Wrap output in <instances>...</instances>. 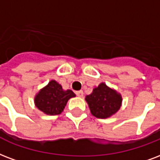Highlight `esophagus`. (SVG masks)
<instances>
[{"label":"esophagus","mask_w":160,"mask_h":160,"mask_svg":"<svg viewBox=\"0 0 160 160\" xmlns=\"http://www.w3.org/2000/svg\"><path fill=\"white\" fill-rule=\"evenodd\" d=\"M75 94H76L78 96L81 97V96H83V95H84V92H83V91H78L75 92Z\"/></svg>","instance_id":"obj_1"}]
</instances>
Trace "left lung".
Segmentation results:
<instances>
[{"mask_svg": "<svg viewBox=\"0 0 160 160\" xmlns=\"http://www.w3.org/2000/svg\"><path fill=\"white\" fill-rule=\"evenodd\" d=\"M85 101L92 115L97 118H107L120 109L122 98L115 90L101 83L91 95L85 96Z\"/></svg>", "mask_w": 160, "mask_h": 160, "instance_id": "1", "label": "left lung"}]
</instances>
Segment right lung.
I'll return each instance as SVG.
<instances>
[{
	"mask_svg": "<svg viewBox=\"0 0 160 160\" xmlns=\"http://www.w3.org/2000/svg\"><path fill=\"white\" fill-rule=\"evenodd\" d=\"M75 96V94L71 90L64 91L61 85L52 80L35 96L34 102L41 112L54 116L60 114L68 101Z\"/></svg>",
	"mask_w": 160,
	"mask_h": 160,
	"instance_id": "1",
	"label": "right lung"
}]
</instances>
